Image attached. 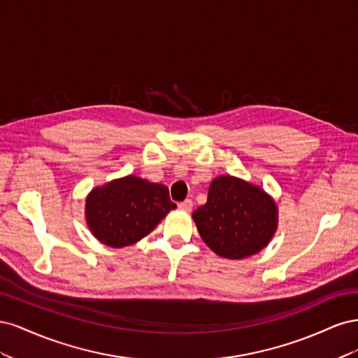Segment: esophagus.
Wrapping results in <instances>:
<instances>
[{"label": "esophagus", "instance_id": "esophagus-1", "mask_svg": "<svg viewBox=\"0 0 358 358\" xmlns=\"http://www.w3.org/2000/svg\"><path fill=\"white\" fill-rule=\"evenodd\" d=\"M179 209H180V210H183V212H189V210L192 209V200L187 199L185 201L179 203Z\"/></svg>", "mask_w": 358, "mask_h": 358}]
</instances>
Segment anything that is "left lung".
Masks as SVG:
<instances>
[{
  "label": "left lung",
  "mask_w": 358,
  "mask_h": 358,
  "mask_svg": "<svg viewBox=\"0 0 358 358\" xmlns=\"http://www.w3.org/2000/svg\"><path fill=\"white\" fill-rule=\"evenodd\" d=\"M203 242L222 258L258 254L278 230V204L259 185L231 175L215 178L208 201L192 213Z\"/></svg>",
  "instance_id": "1"
}]
</instances>
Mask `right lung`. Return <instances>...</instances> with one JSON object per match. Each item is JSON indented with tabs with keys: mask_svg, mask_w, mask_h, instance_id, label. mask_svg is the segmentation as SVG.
I'll return each instance as SVG.
<instances>
[{
	"mask_svg": "<svg viewBox=\"0 0 358 358\" xmlns=\"http://www.w3.org/2000/svg\"><path fill=\"white\" fill-rule=\"evenodd\" d=\"M173 209L176 204L164 183L128 175L90 191L85 220L96 241L124 248L142 241Z\"/></svg>",
	"mask_w": 358,
	"mask_h": 358,
	"instance_id": "obj_1",
	"label": "right lung"
}]
</instances>
